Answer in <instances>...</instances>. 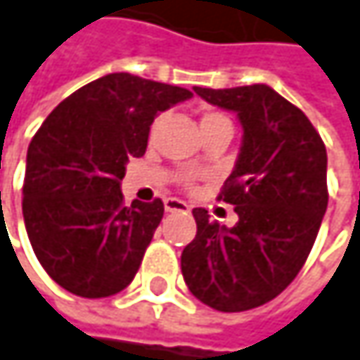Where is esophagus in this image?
Instances as JSON below:
<instances>
[{
    "instance_id": "34e87169",
    "label": "esophagus",
    "mask_w": 360,
    "mask_h": 360,
    "mask_svg": "<svg viewBox=\"0 0 360 360\" xmlns=\"http://www.w3.org/2000/svg\"><path fill=\"white\" fill-rule=\"evenodd\" d=\"M165 210L167 212H189V206L183 200H177V198H167L165 200Z\"/></svg>"
}]
</instances>
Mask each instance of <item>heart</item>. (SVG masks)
<instances>
[{"mask_svg": "<svg viewBox=\"0 0 360 360\" xmlns=\"http://www.w3.org/2000/svg\"><path fill=\"white\" fill-rule=\"evenodd\" d=\"M219 120H227V118L219 112H208L202 116V124H210V122H219Z\"/></svg>", "mask_w": 360, "mask_h": 360, "instance_id": "heart-1", "label": "heart"}]
</instances>
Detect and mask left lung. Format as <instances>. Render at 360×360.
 <instances>
[{"mask_svg":"<svg viewBox=\"0 0 360 360\" xmlns=\"http://www.w3.org/2000/svg\"><path fill=\"white\" fill-rule=\"evenodd\" d=\"M193 91L238 114L242 146L221 200L238 223L193 208L198 233L181 254L189 292L210 309L240 313L279 296L302 269L327 210V152L304 112L269 85Z\"/></svg>","mask_w":360,"mask_h":360,"instance_id":"1","label":"left lung"}]
</instances>
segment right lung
Returning <instances> with one entry per match:
<instances>
[{
  "label": "right lung",
  "instance_id": "right-lung-1",
  "mask_svg": "<svg viewBox=\"0 0 360 360\" xmlns=\"http://www.w3.org/2000/svg\"><path fill=\"white\" fill-rule=\"evenodd\" d=\"M193 94L112 72L58 104L27 152L22 214L47 275L83 298L124 290L162 221L160 200L122 204L129 158L146 154L154 118Z\"/></svg>",
  "mask_w": 360,
  "mask_h": 360
}]
</instances>
